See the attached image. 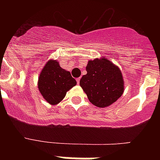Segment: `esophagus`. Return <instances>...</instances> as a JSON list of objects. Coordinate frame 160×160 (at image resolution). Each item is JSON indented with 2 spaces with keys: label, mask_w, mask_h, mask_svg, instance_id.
I'll return each instance as SVG.
<instances>
[{
  "label": "esophagus",
  "mask_w": 160,
  "mask_h": 160,
  "mask_svg": "<svg viewBox=\"0 0 160 160\" xmlns=\"http://www.w3.org/2000/svg\"><path fill=\"white\" fill-rule=\"evenodd\" d=\"M80 77L77 78V79H76V81H77V84H80Z\"/></svg>",
  "instance_id": "obj_1"
}]
</instances>
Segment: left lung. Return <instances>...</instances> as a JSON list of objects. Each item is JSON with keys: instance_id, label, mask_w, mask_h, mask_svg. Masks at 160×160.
<instances>
[{"instance_id": "obj_1", "label": "left lung", "mask_w": 160, "mask_h": 160, "mask_svg": "<svg viewBox=\"0 0 160 160\" xmlns=\"http://www.w3.org/2000/svg\"><path fill=\"white\" fill-rule=\"evenodd\" d=\"M87 74L83 75L80 85L88 99L95 106L104 108L112 105L124 92L121 71L111 61L103 58L90 60Z\"/></svg>"}]
</instances>
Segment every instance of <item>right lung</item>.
<instances>
[{"instance_id":"right-lung-1","label":"right lung","mask_w":160,"mask_h":160,"mask_svg":"<svg viewBox=\"0 0 160 160\" xmlns=\"http://www.w3.org/2000/svg\"><path fill=\"white\" fill-rule=\"evenodd\" d=\"M76 85L69 71L63 70L56 60L46 63L38 80V88L44 99L56 105L65 98L66 92Z\"/></svg>"}]
</instances>
